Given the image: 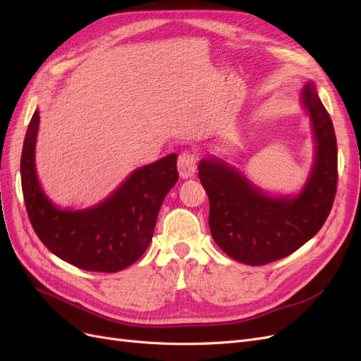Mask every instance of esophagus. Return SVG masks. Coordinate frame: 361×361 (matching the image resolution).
Masks as SVG:
<instances>
[{
    "label": "esophagus",
    "mask_w": 361,
    "mask_h": 361,
    "mask_svg": "<svg viewBox=\"0 0 361 361\" xmlns=\"http://www.w3.org/2000/svg\"><path fill=\"white\" fill-rule=\"evenodd\" d=\"M195 166H197V158H195L192 152H188V150L180 152V155L178 158V170L182 179H188L194 176Z\"/></svg>",
    "instance_id": "obj_1"
}]
</instances>
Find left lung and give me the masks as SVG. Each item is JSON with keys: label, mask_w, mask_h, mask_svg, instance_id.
I'll list each match as a JSON object with an SVG mask.
<instances>
[{"label": "left lung", "mask_w": 361, "mask_h": 361, "mask_svg": "<svg viewBox=\"0 0 361 361\" xmlns=\"http://www.w3.org/2000/svg\"><path fill=\"white\" fill-rule=\"evenodd\" d=\"M301 102L314 134V164L298 195L272 197L220 158H204L199 178L209 197V228L227 256L247 265L286 257L321 231L337 187V143L330 114L314 84L307 82Z\"/></svg>", "instance_id": "left-lung-1"}]
</instances>
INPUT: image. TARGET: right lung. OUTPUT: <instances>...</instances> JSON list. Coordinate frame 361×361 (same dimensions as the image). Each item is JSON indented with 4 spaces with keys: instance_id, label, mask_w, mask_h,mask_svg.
I'll use <instances>...</instances> for the list:
<instances>
[{
    "instance_id": "add662e5",
    "label": "right lung",
    "mask_w": 361,
    "mask_h": 361,
    "mask_svg": "<svg viewBox=\"0 0 361 361\" xmlns=\"http://www.w3.org/2000/svg\"><path fill=\"white\" fill-rule=\"evenodd\" d=\"M39 111L28 125L20 180L30 223L51 253L85 271L117 272L147 250L161 204L179 179L178 155L137 169L102 203L89 209H59L42 191L35 164Z\"/></svg>"
}]
</instances>
